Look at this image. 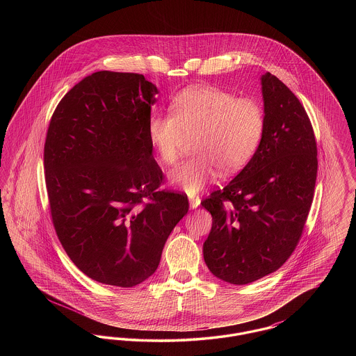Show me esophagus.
<instances>
[{
  "label": "esophagus",
  "instance_id": "34e87169",
  "mask_svg": "<svg viewBox=\"0 0 356 356\" xmlns=\"http://www.w3.org/2000/svg\"><path fill=\"white\" fill-rule=\"evenodd\" d=\"M202 203V200H200V197H197V196H191L189 197V207L192 208V209H196L199 205Z\"/></svg>",
  "mask_w": 356,
  "mask_h": 356
}]
</instances>
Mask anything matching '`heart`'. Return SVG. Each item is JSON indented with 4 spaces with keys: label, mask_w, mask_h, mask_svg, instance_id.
<instances>
[{
    "label": "heart",
    "mask_w": 356,
    "mask_h": 356,
    "mask_svg": "<svg viewBox=\"0 0 356 356\" xmlns=\"http://www.w3.org/2000/svg\"><path fill=\"white\" fill-rule=\"evenodd\" d=\"M266 129L263 106L254 99L213 86H192L170 102V113L148 120L149 141L164 164H173L186 138L195 153L170 172V184L196 195L220 170L243 168L257 151Z\"/></svg>",
    "instance_id": "obj_1"
}]
</instances>
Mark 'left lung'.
Masks as SVG:
<instances>
[{
    "label": "left lung",
    "instance_id": "obj_1",
    "mask_svg": "<svg viewBox=\"0 0 356 356\" xmlns=\"http://www.w3.org/2000/svg\"><path fill=\"white\" fill-rule=\"evenodd\" d=\"M260 81L261 143L236 177L202 202L212 215L204 261L216 277L237 286L276 271L293 252L318 172L316 141L303 105L270 72Z\"/></svg>",
    "mask_w": 356,
    "mask_h": 356
}]
</instances>
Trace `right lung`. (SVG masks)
I'll return each mask as SVG.
<instances>
[{"instance_id": "obj_1", "label": "right lung", "mask_w": 356, "mask_h": 356, "mask_svg": "<svg viewBox=\"0 0 356 356\" xmlns=\"http://www.w3.org/2000/svg\"><path fill=\"white\" fill-rule=\"evenodd\" d=\"M157 93L143 74L96 72L58 102L48 128L54 229L76 267L102 284L135 287L152 276L189 208L186 195L159 189L147 132Z\"/></svg>"}]
</instances>
